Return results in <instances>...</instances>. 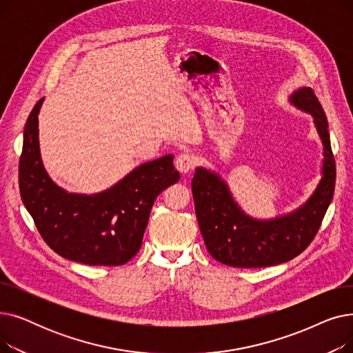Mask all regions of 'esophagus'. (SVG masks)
Returning a JSON list of instances; mask_svg holds the SVG:
<instances>
[{
  "instance_id": "1",
  "label": "esophagus",
  "mask_w": 353,
  "mask_h": 353,
  "mask_svg": "<svg viewBox=\"0 0 353 353\" xmlns=\"http://www.w3.org/2000/svg\"><path fill=\"white\" fill-rule=\"evenodd\" d=\"M174 165L176 169L181 173V174H188L189 172L193 170L194 167V159L192 154L189 153H180L176 160H174Z\"/></svg>"
}]
</instances>
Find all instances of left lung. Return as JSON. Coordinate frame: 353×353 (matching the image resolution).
Segmentation results:
<instances>
[{"instance_id":"8db88e82","label":"left lung","mask_w":353,"mask_h":353,"mask_svg":"<svg viewBox=\"0 0 353 353\" xmlns=\"http://www.w3.org/2000/svg\"><path fill=\"white\" fill-rule=\"evenodd\" d=\"M289 101L313 117L323 144L322 179L312 196L294 212L270 220L246 214L217 173L197 167L192 180L196 217L209 253L233 268H266L292 261L316 236L335 192L336 167L327 119L309 87L294 91Z\"/></svg>"}]
</instances>
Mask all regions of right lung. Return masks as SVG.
<instances>
[{
    "instance_id": "right-lung-1",
    "label": "right lung",
    "mask_w": 353,
    "mask_h": 353,
    "mask_svg": "<svg viewBox=\"0 0 353 353\" xmlns=\"http://www.w3.org/2000/svg\"><path fill=\"white\" fill-rule=\"evenodd\" d=\"M39 100L24 127L18 183L44 242L60 256L90 266H120L139 252L156 197L180 174L173 156L144 163L97 194L68 193L47 174L39 143Z\"/></svg>"
}]
</instances>
